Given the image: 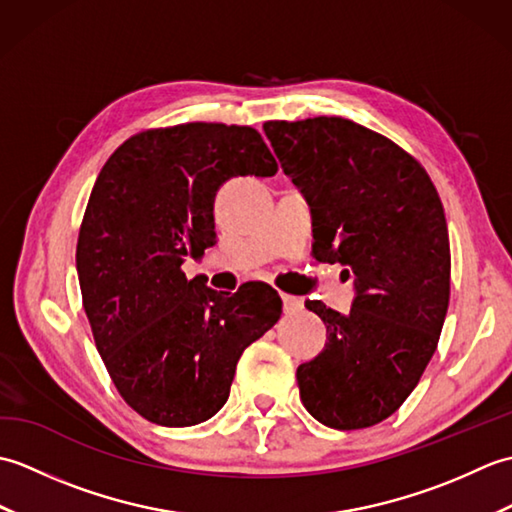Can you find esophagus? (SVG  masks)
Listing matches in <instances>:
<instances>
[{"mask_svg": "<svg viewBox=\"0 0 512 512\" xmlns=\"http://www.w3.org/2000/svg\"><path fill=\"white\" fill-rule=\"evenodd\" d=\"M281 301H284V312L286 314H295L303 308V301L299 297H292V295H281Z\"/></svg>", "mask_w": 512, "mask_h": 512, "instance_id": "1", "label": "esophagus"}]
</instances>
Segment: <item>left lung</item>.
<instances>
[{
  "instance_id": "obj_1",
  "label": "left lung",
  "mask_w": 512,
  "mask_h": 512,
  "mask_svg": "<svg viewBox=\"0 0 512 512\" xmlns=\"http://www.w3.org/2000/svg\"><path fill=\"white\" fill-rule=\"evenodd\" d=\"M286 176L312 209V255L354 277L347 314L306 301L328 343L297 367L303 407L352 431L389 418L438 347L451 292V250L429 173L389 138L341 116L268 121Z\"/></svg>"
}]
</instances>
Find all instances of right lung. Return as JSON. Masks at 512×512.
Returning <instances> with one entry per match:
<instances>
[{
  "mask_svg": "<svg viewBox=\"0 0 512 512\" xmlns=\"http://www.w3.org/2000/svg\"><path fill=\"white\" fill-rule=\"evenodd\" d=\"M275 173L257 129L184 123L125 140L96 178L76 244L83 308L118 394L149 422L215 416L239 356L279 321L268 284L222 295L180 270L215 244L217 189Z\"/></svg>",
  "mask_w": 512,
  "mask_h": 512,
  "instance_id": "1",
  "label": "right lung"
}]
</instances>
